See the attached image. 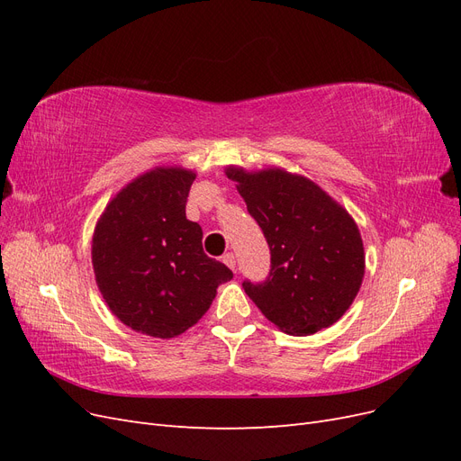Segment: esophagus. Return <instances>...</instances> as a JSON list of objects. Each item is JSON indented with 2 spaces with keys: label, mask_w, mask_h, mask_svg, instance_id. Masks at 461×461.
Masks as SVG:
<instances>
[{
  "label": "esophagus",
  "mask_w": 461,
  "mask_h": 461,
  "mask_svg": "<svg viewBox=\"0 0 461 461\" xmlns=\"http://www.w3.org/2000/svg\"><path fill=\"white\" fill-rule=\"evenodd\" d=\"M222 263H225L227 267H230V269L234 271V267H236V258H234V254H232V252H229V254L222 256Z\"/></svg>",
  "instance_id": "obj_1"
}]
</instances>
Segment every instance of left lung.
I'll return each instance as SVG.
<instances>
[{
  "label": "left lung",
  "instance_id": "1",
  "mask_svg": "<svg viewBox=\"0 0 461 461\" xmlns=\"http://www.w3.org/2000/svg\"><path fill=\"white\" fill-rule=\"evenodd\" d=\"M227 175L239 183L248 213L271 252L267 278H246V294L271 323L294 337L337 323L366 271L364 244L352 217L303 176L281 169H229Z\"/></svg>",
  "mask_w": 461,
  "mask_h": 461
}]
</instances>
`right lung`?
<instances>
[{
    "mask_svg": "<svg viewBox=\"0 0 461 461\" xmlns=\"http://www.w3.org/2000/svg\"><path fill=\"white\" fill-rule=\"evenodd\" d=\"M192 171L156 169L105 207L92 240L95 283L124 325L158 339L185 332L232 278L203 254L202 227L186 219Z\"/></svg>",
    "mask_w": 461,
    "mask_h": 461,
    "instance_id": "right-lung-1",
    "label": "right lung"
}]
</instances>
